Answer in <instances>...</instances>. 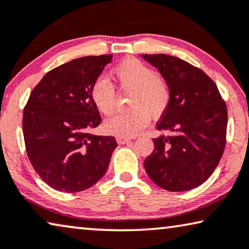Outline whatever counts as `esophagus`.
Masks as SVG:
<instances>
[{"instance_id":"1","label":"esophagus","mask_w":249,"mask_h":249,"mask_svg":"<svg viewBox=\"0 0 249 249\" xmlns=\"http://www.w3.org/2000/svg\"><path fill=\"white\" fill-rule=\"evenodd\" d=\"M130 142V139L125 138V137H117V142L120 143V145H124V143H127Z\"/></svg>"}]
</instances>
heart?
Masks as SVG:
<instances>
[{
    "mask_svg": "<svg viewBox=\"0 0 249 249\" xmlns=\"http://www.w3.org/2000/svg\"><path fill=\"white\" fill-rule=\"evenodd\" d=\"M119 86L132 89L131 110L119 112L104 121L107 132L118 137H133L148 124L149 114L158 117L164 113L169 103V88L166 81L155 74L150 67L136 58H127L112 71ZM91 99L96 109L103 114H110L114 109L116 91L106 77L93 82Z\"/></svg>",
    "mask_w": 249,
    "mask_h": 249,
    "instance_id": "obj_1",
    "label": "heart"
}]
</instances>
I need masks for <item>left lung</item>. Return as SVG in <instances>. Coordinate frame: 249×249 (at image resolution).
I'll list each match as a JSON object with an SVG mask.
<instances>
[{
    "label": "left lung",
    "mask_w": 249,
    "mask_h": 249,
    "mask_svg": "<svg viewBox=\"0 0 249 249\" xmlns=\"http://www.w3.org/2000/svg\"><path fill=\"white\" fill-rule=\"evenodd\" d=\"M168 84L169 103L157 129L169 132L153 139L154 151L143 161L151 181L183 192L210 178L225 150L227 107L214 82L203 71L178 57L142 55Z\"/></svg>",
    "instance_id": "left-lung-1"
}]
</instances>
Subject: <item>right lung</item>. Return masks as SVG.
Here are the masks:
<instances>
[{"mask_svg": "<svg viewBox=\"0 0 249 249\" xmlns=\"http://www.w3.org/2000/svg\"><path fill=\"white\" fill-rule=\"evenodd\" d=\"M111 60L112 55L86 56L60 65L29 96L22 121L27 154L53 190L80 192L106 174L118 143L114 137L89 133L101 124L91 88Z\"/></svg>", "mask_w": 249, "mask_h": 249, "instance_id": "1", "label": "right lung"}]
</instances>
